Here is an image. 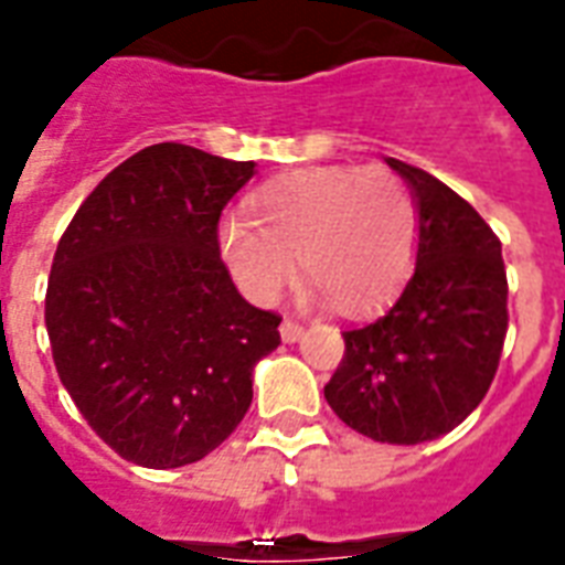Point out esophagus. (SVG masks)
I'll return each mask as SVG.
<instances>
[{"instance_id": "1", "label": "esophagus", "mask_w": 565, "mask_h": 565, "mask_svg": "<svg viewBox=\"0 0 565 565\" xmlns=\"http://www.w3.org/2000/svg\"><path fill=\"white\" fill-rule=\"evenodd\" d=\"M301 334H305V329H301L299 322H292V320L281 322V340H284V343H296V340H301Z\"/></svg>"}]
</instances>
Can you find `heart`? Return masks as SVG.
Listing matches in <instances>:
<instances>
[{
	"label": "heart",
	"instance_id": "heart-1",
	"mask_svg": "<svg viewBox=\"0 0 565 565\" xmlns=\"http://www.w3.org/2000/svg\"><path fill=\"white\" fill-rule=\"evenodd\" d=\"M250 218L222 225L218 243L236 284L273 301L299 269L317 299L340 311L385 305L412 273L420 215L412 189L385 166H313L269 180Z\"/></svg>",
	"mask_w": 565,
	"mask_h": 565
}]
</instances>
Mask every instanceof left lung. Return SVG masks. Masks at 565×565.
<instances>
[{
  "label": "left lung",
  "mask_w": 565,
  "mask_h": 565,
  "mask_svg": "<svg viewBox=\"0 0 565 565\" xmlns=\"http://www.w3.org/2000/svg\"><path fill=\"white\" fill-rule=\"evenodd\" d=\"M420 215L415 273L379 320L343 331L326 385L334 415L382 445L445 436L480 406L507 338L501 239L480 213L420 168L385 159Z\"/></svg>",
  "instance_id": "1"
}]
</instances>
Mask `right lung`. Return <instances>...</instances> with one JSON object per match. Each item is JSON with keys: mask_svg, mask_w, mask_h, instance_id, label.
I'll return each mask as SVG.
<instances>
[{"mask_svg": "<svg viewBox=\"0 0 565 565\" xmlns=\"http://www.w3.org/2000/svg\"><path fill=\"white\" fill-rule=\"evenodd\" d=\"M254 162L150 145L76 210L55 248L46 334L62 385L127 462L180 468L213 454L252 406L278 322L239 296L218 215Z\"/></svg>", "mask_w": 565, "mask_h": 565, "instance_id": "obj_1", "label": "right lung"}]
</instances>
